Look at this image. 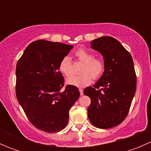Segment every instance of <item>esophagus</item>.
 Listing matches in <instances>:
<instances>
[{"mask_svg":"<svg viewBox=\"0 0 151 151\" xmlns=\"http://www.w3.org/2000/svg\"><path fill=\"white\" fill-rule=\"evenodd\" d=\"M79 91H80V95L83 96V89H82V88H80V89H79Z\"/></svg>","mask_w":151,"mask_h":151,"instance_id":"esophagus-1","label":"esophagus"}]
</instances>
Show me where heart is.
<instances>
[{"instance_id": "obj_1", "label": "heart", "mask_w": 151, "mask_h": 151, "mask_svg": "<svg viewBox=\"0 0 151 151\" xmlns=\"http://www.w3.org/2000/svg\"><path fill=\"white\" fill-rule=\"evenodd\" d=\"M77 60L83 63L80 75H73L66 80V83L72 86L83 88L91 84L93 78L98 79L104 71V64L103 60L99 58H94V54L86 49L80 48L74 53ZM59 70L66 77L71 74V59L69 56H65L59 64Z\"/></svg>"}]
</instances>
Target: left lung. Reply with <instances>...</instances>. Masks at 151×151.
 Returning <instances> with one entry per match:
<instances>
[{
    "label": "left lung",
    "mask_w": 151,
    "mask_h": 151,
    "mask_svg": "<svg viewBox=\"0 0 151 151\" xmlns=\"http://www.w3.org/2000/svg\"><path fill=\"white\" fill-rule=\"evenodd\" d=\"M91 47L104 58V71L93 87L84 90V95L91 99L88 116L96 127L109 129L126 118L134 96L137 77L133 59L121 42L110 36L94 39Z\"/></svg>",
    "instance_id": "left-lung-1"
}]
</instances>
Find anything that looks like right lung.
Returning <instances> with one entry per match:
<instances>
[{
	"label": "right lung",
	"mask_w": 151,
	"mask_h": 151,
	"mask_svg": "<svg viewBox=\"0 0 151 151\" xmlns=\"http://www.w3.org/2000/svg\"><path fill=\"white\" fill-rule=\"evenodd\" d=\"M72 45L37 40L25 48L17 63L16 95L30 122L48 132H60L68 123L71 106L80 97L78 88L67 85L59 64Z\"/></svg>",
	"instance_id": "1"
}]
</instances>
